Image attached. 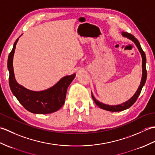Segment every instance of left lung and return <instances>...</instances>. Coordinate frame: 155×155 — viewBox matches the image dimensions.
<instances>
[{
    "mask_svg": "<svg viewBox=\"0 0 155 155\" xmlns=\"http://www.w3.org/2000/svg\"><path fill=\"white\" fill-rule=\"evenodd\" d=\"M122 35H123V37H127L128 38H129V39H130V40H132L134 42V43H135V45H137V48H139V50L140 54H141V56H142L143 76H142V79H141L140 86H139V88H138V89L135 93V94H134L133 96L130 98L129 100L127 101V102H125V103H124L123 104H118V105H115V106H111V105L105 104H103L102 103H100L99 101H98L97 100H96V98L94 97L93 94H92V98H93L94 102L95 103H96V104L97 105L98 107H99L100 108H103V109H104V110H108V111H112V112L122 111V110H126V109H127V108H128L132 106V105L134 103H135L136 101L137 100L138 97H139V94H140V92H141V91H142V88L144 85V84H145V83H146L147 77V69H146V56H145V53H144V52L143 51L142 48H141V47H140L139 41H138L137 39L135 37H134L133 35H131L130 33H128V32H122Z\"/></svg>",
    "mask_w": 155,
    "mask_h": 155,
    "instance_id": "1",
    "label": "left lung"
}]
</instances>
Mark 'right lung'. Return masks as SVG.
Returning a JSON list of instances; mask_svg holds the SVG:
<instances>
[{"label": "right lung", "instance_id": "right-lung-1", "mask_svg": "<svg viewBox=\"0 0 155 155\" xmlns=\"http://www.w3.org/2000/svg\"><path fill=\"white\" fill-rule=\"evenodd\" d=\"M18 38L16 40L8 58V69L9 71V85L15 95L25 109L35 114H49L54 113L64 104L67 88L73 81L76 74L66 76L59 81L53 87L42 91L28 90L17 83L13 71L12 60L16 45Z\"/></svg>", "mask_w": 155, "mask_h": 155}]
</instances>
